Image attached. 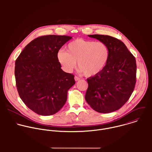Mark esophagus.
<instances>
[{
    "label": "esophagus",
    "instance_id": "1",
    "mask_svg": "<svg viewBox=\"0 0 152 152\" xmlns=\"http://www.w3.org/2000/svg\"><path fill=\"white\" fill-rule=\"evenodd\" d=\"M75 81H78V80H80V78L78 77L77 76H75Z\"/></svg>",
    "mask_w": 152,
    "mask_h": 152
}]
</instances>
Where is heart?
Returning <instances> with one entry per match:
<instances>
[{
    "instance_id": "obj_1",
    "label": "heart",
    "mask_w": 152,
    "mask_h": 152,
    "mask_svg": "<svg viewBox=\"0 0 152 152\" xmlns=\"http://www.w3.org/2000/svg\"><path fill=\"white\" fill-rule=\"evenodd\" d=\"M57 53V59L62 70L71 73L76 67L77 61L78 72L88 77L101 73L109 61L110 50L102 41L77 38L70 42L67 47Z\"/></svg>"
}]
</instances>
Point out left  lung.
Returning a JSON list of instances; mask_svg holds the SVG:
<instances>
[{
  "label": "left lung",
  "mask_w": 152,
  "mask_h": 152,
  "mask_svg": "<svg viewBox=\"0 0 152 152\" xmlns=\"http://www.w3.org/2000/svg\"><path fill=\"white\" fill-rule=\"evenodd\" d=\"M107 45L109 61L99 74L87 79L88 87L85 100L100 113H110L123 106L131 97L136 83L135 58L124 43L113 37L90 35Z\"/></svg>",
  "instance_id": "left-lung-1"
}]
</instances>
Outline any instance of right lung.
Listing matches in <instances>:
<instances>
[{"label": "right lung", "mask_w": 152, "mask_h": 152, "mask_svg": "<svg viewBox=\"0 0 152 152\" xmlns=\"http://www.w3.org/2000/svg\"><path fill=\"white\" fill-rule=\"evenodd\" d=\"M72 37L42 36L30 42L15 61L18 94L34 113L44 116L58 113L66 103L67 92L75 84L74 75L64 72L57 53Z\"/></svg>", "instance_id": "add662e5"}]
</instances>
